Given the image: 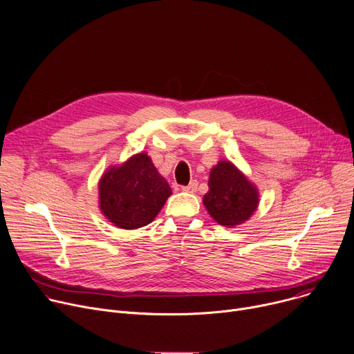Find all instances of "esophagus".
<instances>
[{"label":"esophagus","instance_id":"obj_1","mask_svg":"<svg viewBox=\"0 0 354 354\" xmlns=\"http://www.w3.org/2000/svg\"><path fill=\"white\" fill-rule=\"evenodd\" d=\"M196 189H198V180H190L189 185L182 186V190L189 192V194H194V192H196Z\"/></svg>","mask_w":354,"mask_h":354}]
</instances>
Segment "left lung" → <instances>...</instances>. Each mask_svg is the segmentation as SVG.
<instances>
[{
	"instance_id": "8db88e82",
	"label": "left lung",
	"mask_w": 354,
	"mask_h": 354,
	"mask_svg": "<svg viewBox=\"0 0 354 354\" xmlns=\"http://www.w3.org/2000/svg\"><path fill=\"white\" fill-rule=\"evenodd\" d=\"M209 192L203 205L209 214L224 227H234L251 217L259 206V190L229 160L210 171Z\"/></svg>"
}]
</instances>
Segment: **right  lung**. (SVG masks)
Here are the masks:
<instances>
[{
    "mask_svg": "<svg viewBox=\"0 0 354 354\" xmlns=\"http://www.w3.org/2000/svg\"><path fill=\"white\" fill-rule=\"evenodd\" d=\"M171 195L167 179L159 175L145 152L109 168L99 182L102 213L124 230L147 226Z\"/></svg>",
    "mask_w": 354,
    "mask_h": 354,
    "instance_id": "1",
    "label": "right lung"
}]
</instances>
